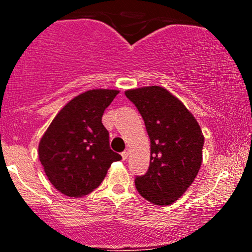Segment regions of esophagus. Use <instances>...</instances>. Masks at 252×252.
Returning a JSON list of instances; mask_svg holds the SVG:
<instances>
[{"label":"esophagus","mask_w":252,"mask_h":252,"mask_svg":"<svg viewBox=\"0 0 252 252\" xmlns=\"http://www.w3.org/2000/svg\"><path fill=\"white\" fill-rule=\"evenodd\" d=\"M121 155H122L123 160H126V158H128V156H129V152H128V150H124V152Z\"/></svg>","instance_id":"esophagus-1"}]
</instances>
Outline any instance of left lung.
Segmentation results:
<instances>
[{"label":"left lung","instance_id":"obj_1","mask_svg":"<svg viewBox=\"0 0 252 252\" xmlns=\"http://www.w3.org/2000/svg\"><path fill=\"white\" fill-rule=\"evenodd\" d=\"M126 96L142 116L150 138L149 168L135 178L136 189L152 204H173L200 169V126L186 106L161 86L128 90Z\"/></svg>","mask_w":252,"mask_h":252}]
</instances>
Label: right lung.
<instances>
[{
    "instance_id": "right-lung-1",
    "label": "right lung",
    "mask_w": 252,
    "mask_h": 252,
    "mask_svg": "<svg viewBox=\"0 0 252 252\" xmlns=\"http://www.w3.org/2000/svg\"><path fill=\"white\" fill-rule=\"evenodd\" d=\"M120 91L90 90L74 97L52 121L39 143V158L48 180L67 196L96 189L112 162L122 156L110 149L102 123L105 109Z\"/></svg>"
}]
</instances>
